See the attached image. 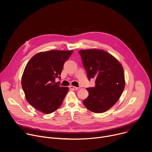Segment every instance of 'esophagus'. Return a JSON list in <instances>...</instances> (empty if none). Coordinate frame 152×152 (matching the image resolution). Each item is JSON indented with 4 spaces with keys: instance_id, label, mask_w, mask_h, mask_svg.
Segmentation results:
<instances>
[{
    "instance_id": "34e87169",
    "label": "esophagus",
    "mask_w": 152,
    "mask_h": 152,
    "mask_svg": "<svg viewBox=\"0 0 152 152\" xmlns=\"http://www.w3.org/2000/svg\"><path fill=\"white\" fill-rule=\"evenodd\" d=\"M69 88H70V89H72V90H77L78 89L77 87H76V86H73V85L69 86Z\"/></svg>"
}]
</instances>
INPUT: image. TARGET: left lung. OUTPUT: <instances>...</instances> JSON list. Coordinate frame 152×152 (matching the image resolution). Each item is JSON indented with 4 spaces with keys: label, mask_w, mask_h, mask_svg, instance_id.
I'll use <instances>...</instances> for the list:
<instances>
[{
    "label": "left lung",
    "mask_w": 152,
    "mask_h": 152,
    "mask_svg": "<svg viewBox=\"0 0 152 152\" xmlns=\"http://www.w3.org/2000/svg\"><path fill=\"white\" fill-rule=\"evenodd\" d=\"M88 79H96V86L87 88L85 106L95 113H104L113 107L120 97L125 85L122 65L112 55L100 49L79 51Z\"/></svg>",
    "instance_id": "1"
}]
</instances>
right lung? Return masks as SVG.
Returning <instances> with one entry per match:
<instances>
[{
	"label": "right lung",
	"mask_w": 152,
	"mask_h": 152,
	"mask_svg": "<svg viewBox=\"0 0 152 152\" xmlns=\"http://www.w3.org/2000/svg\"><path fill=\"white\" fill-rule=\"evenodd\" d=\"M73 50H52L37 53L28 62L21 77V86L28 102L44 114L60 107L69 91L56 82L64 64Z\"/></svg>",
	"instance_id": "right-lung-1"
}]
</instances>
